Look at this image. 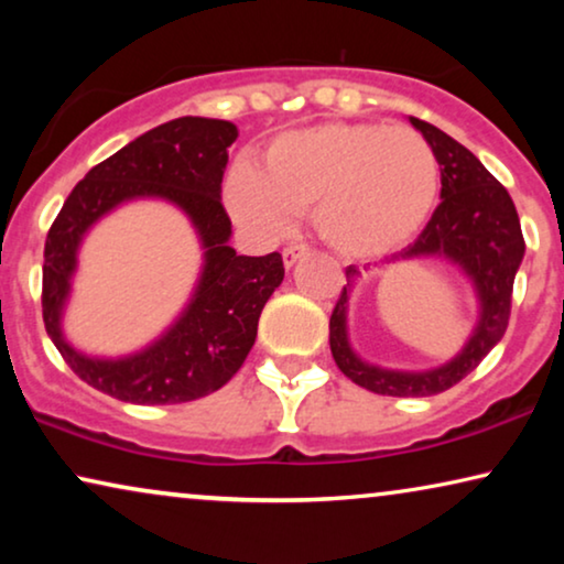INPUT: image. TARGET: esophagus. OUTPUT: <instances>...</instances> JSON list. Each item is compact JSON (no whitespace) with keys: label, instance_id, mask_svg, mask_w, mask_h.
<instances>
[{"label":"esophagus","instance_id":"1","mask_svg":"<svg viewBox=\"0 0 564 564\" xmlns=\"http://www.w3.org/2000/svg\"><path fill=\"white\" fill-rule=\"evenodd\" d=\"M307 253V246H303V243H290L288 249L282 251V261H284V267H295L300 259H303Z\"/></svg>","mask_w":564,"mask_h":564}]
</instances>
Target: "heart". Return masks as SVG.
<instances>
[{
  "mask_svg": "<svg viewBox=\"0 0 564 564\" xmlns=\"http://www.w3.org/2000/svg\"><path fill=\"white\" fill-rule=\"evenodd\" d=\"M438 184L436 153L415 130L328 122L274 138L259 172L251 164L230 169L226 205L261 236H280L290 215L313 213L330 249L372 259L405 246L426 226Z\"/></svg>",
  "mask_w": 564,
  "mask_h": 564,
  "instance_id": "b5f03b06",
  "label": "heart"
}]
</instances>
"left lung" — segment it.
<instances>
[{"label":"left lung","instance_id":"obj_1","mask_svg":"<svg viewBox=\"0 0 564 564\" xmlns=\"http://www.w3.org/2000/svg\"><path fill=\"white\" fill-rule=\"evenodd\" d=\"M411 122L415 130H421L438 159L442 203L421 236L408 249L392 253L388 264L408 259H446L473 282L480 315L462 351L442 367L403 372V369L369 365L349 344L346 315H349V297L357 288L359 269L346 267L344 292L336 300L328 323L330 354L351 382L377 395L392 398H426L449 390L488 357L508 328L513 280L527 251L519 213L503 184L480 164L473 151H467L444 130L419 118H411Z\"/></svg>","mask_w":564,"mask_h":564}]
</instances>
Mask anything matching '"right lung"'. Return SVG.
Instances as JSON below:
<instances>
[{"mask_svg": "<svg viewBox=\"0 0 564 564\" xmlns=\"http://www.w3.org/2000/svg\"><path fill=\"white\" fill-rule=\"evenodd\" d=\"M238 128L228 120L176 118L138 135L76 184L45 238L43 321L51 341L84 382L135 405L187 403L220 390L249 357L259 315L284 280L280 253L238 257L220 203L223 172ZM133 198H164L188 215L204 249L188 307L156 343L126 358H89L63 336V311L88 228Z\"/></svg>", "mask_w": 564, "mask_h": 564, "instance_id": "1", "label": "right lung"}]
</instances>
